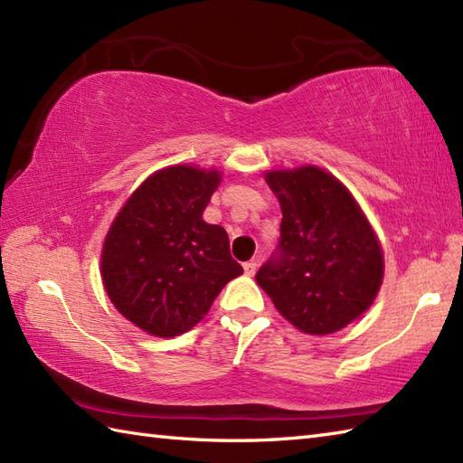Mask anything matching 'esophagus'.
<instances>
[{
    "mask_svg": "<svg viewBox=\"0 0 463 463\" xmlns=\"http://www.w3.org/2000/svg\"><path fill=\"white\" fill-rule=\"evenodd\" d=\"M242 269H244V274H247V277H254V272H257L259 264L254 262V260H249V262L242 264Z\"/></svg>",
    "mask_w": 463,
    "mask_h": 463,
    "instance_id": "1",
    "label": "esophagus"
}]
</instances>
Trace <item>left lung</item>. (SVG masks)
Segmentation results:
<instances>
[{"label":"left lung","instance_id":"8db88e82","mask_svg":"<svg viewBox=\"0 0 463 463\" xmlns=\"http://www.w3.org/2000/svg\"><path fill=\"white\" fill-rule=\"evenodd\" d=\"M282 209L277 250L257 272L284 318L307 334L346 326L376 298L383 259L352 194L318 166L272 171Z\"/></svg>","mask_w":463,"mask_h":463}]
</instances>
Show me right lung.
Returning a JSON list of instances; mask_svg holds the SVG:
<instances>
[{
	"instance_id": "1",
	"label": "right lung",
	"mask_w": 463,
	"mask_h": 463,
	"mask_svg": "<svg viewBox=\"0 0 463 463\" xmlns=\"http://www.w3.org/2000/svg\"><path fill=\"white\" fill-rule=\"evenodd\" d=\"M221 183L216 171L176 165L151 175L107 234L105 290L115 308L153 336L173 338L204 318L224 284L242 274L229 234L203 211Z\"/></svg>"
}]
</instances>
